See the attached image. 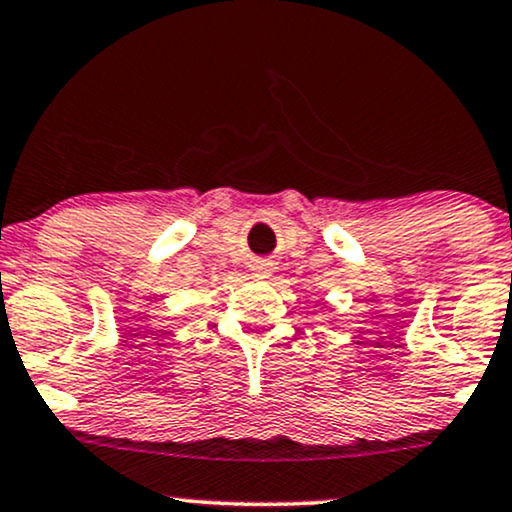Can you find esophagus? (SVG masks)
Here are the masks:
<instances>
[{
	"mask_svg": "<svg viewBox=\"0 0 512 512\" xmlns=\"http://www.w3.org/2000/svg\"><path fill=\"white\" fill-rule=\"evenodd\" d=\"M252 271H255L257 278H267V276H271V271H274V264L267 262V260H260V262H255Z\"/></svg>",
	"mask_w": 512,
	"mask_h": 512,
	"instance_id": "obj_1",
	"label": "esophagus"
}]
</instances>
